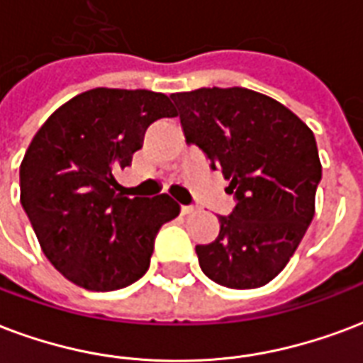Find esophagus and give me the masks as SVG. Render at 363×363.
Instances as JSON below:
<instances>
[{"label": "esophagus", "instance_id": "1", "mask_svg": "<svg viewBox=\"0 0 363 363\" xmlns=\"http://www.w3.org/2000/svg\"><path fill=\"white\" fill-rule=\"evenodd\" d=\"M194 211H196L194 206H182L181 208L182 216H190V213H194Z\"/></svg>", "mask_w": 363, "mask_h": 363}]
</instances>
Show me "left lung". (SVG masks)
<instances>
[{
	"instance_id": "obj_1",
	"label": "left lung",
	"mask_w": 363,
	"mask_h": 363,
	"mask_svg": "<svg viewBox=\"0 0 363 363\" xmlns=\"http://www.w3.org/2000/svg\"><path fill=\"white\" fill-rule=\"evenodd\" d=\"M189 144L221 169L235 194L213 242L198 244L200 267L229 289H257L289 264L315 213L321 181L315 136L277 99L248 88L171 94Z\"/></svg>"
}]
</instances>
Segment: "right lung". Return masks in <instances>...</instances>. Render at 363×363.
<instances>
[{
	"label": "right lung",
	"instance_id": "1",
	"mask_svg": "<svg viewBox=\"0 0 363 363\" xmlns=\"http://www.w3.org/2000/svg\"><path fill=\"white\" fill-rule=\"evenodd\" d=\"M177 117L165 94L94 88L55 109L21 163V203L42 252L86 291L125 289L144 275L163 223L181 206L167 194H117L146 128Z\"/></svg>",
	"mask_w": 363,
	"mask_h": 363
}]
</instances>
